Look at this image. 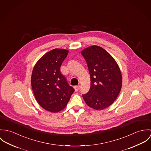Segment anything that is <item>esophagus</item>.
I'll list each match as a JSON object with an SVG mask.
<instances>
[{"label":"esophagus","mask_w":151,"mask_h":151,"mask_svg":"<svg viewBox=\"0 0 151 151\" xmlns=\"http://www.w3.org/2000/svg\"><path fill=\"white\" fill-rule=\"evenodd\" d=\"M80 87H81V86H80V85H78V86H75L74 87V88H75V91H78L79 90V88H80Z\"/></svg>","instance_id":"esophagus-1"}]
</instances>
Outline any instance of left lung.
<instances>
[{"mask_svg":"<svg viewBox=\"0 0 151 151\" xmlns=\"http://www.w3.org/2000/svg\"><path fill=\"white\" fill-rule=\"evenodd\" d=\"M90 75L91 85L87 93L83 94L87 105L102 110L116 99L122 85V76L117 63L111 55L98 46L86 48L81 52Z\"/></svg>","mask_w":151,"mask_h":151,"instance_id":"8db88e82","label":"left lung"}]
</instances>
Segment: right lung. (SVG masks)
<instances>
[{"mask_svg": "<svg viewBox=\"0 0 151 151\" xmlns=\"http://www.w3.org/2000/svg\"><path fill=\"white\" fill-rule=\"evenodd\" d=\"M68 54L65 49L50 51L37 61L32 70L31 82L35 97L43 108L51 112L64 109L75 91L60 72Z\"/></svg>", "mask_w": 151, "mask_h": 151, "instance_id": "right-lung-1", "label": "right lung"}]
</instances>
